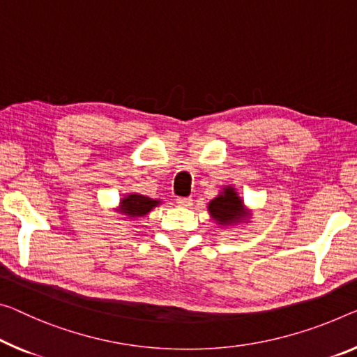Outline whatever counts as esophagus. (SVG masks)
Returning <instances> with one entry per match:
<instances>
[{
    "mask_svg": "<svg viewBox=\"0 0 357 357\" xmlns=\"http://www.w3.org/2000/svg\"><path fill=\"white\" fill-rule=\"evenodd\" d=\"M177 204H178L180 207H190V206H193V199H191V197L178 196V197H177Z\"/></svg>",
    "mask_w": 357,
    "mask_h": 357,
    "instance_id": "34e87169",
    "label": "esophagus"
}]
</instances>
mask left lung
<instances>
[{
	"label": "left lung",
	"mask_w": 357,
	"mask_h": 357,
	"mask_svg": "<svg viewBox=\"0 0 357 357\" xmlns=\"http://www.w3.org/2000/svg\"><path fill=\"white\" fill-rule=\"evenodd\" d=\"M209 212L220 223H234L239 222V218L245 217L243 201L234 193L231 186L225 188L222 195H218L215 199L211 201Z\"/></svg>",
	"instance_id": "1"
}]
</instances>
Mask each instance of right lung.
<instances>
[{
    "label": "right lung",
    "instance_id": "add662e5",
    "mask_svg": "<svg viewBox=\"0 0 357 357\" xmlns=\"http://www.w3.org/2000/svg\"><path fill=\"white\" fill-rule=\"evenodd\" d=\"M160 201H153L150 197L142 195H129L121 201V209L126 215L140 217L150 212Z\"/></svg>",
    "mask_w": 357,
    "mask_h": 357
}]
</instances>
